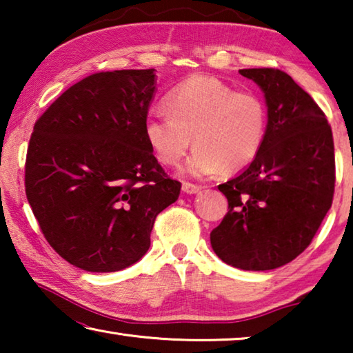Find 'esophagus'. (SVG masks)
Wrapping results in <instances>:
<instances>
[{
  "label": "esophagus",
  "instance_id": "obj_1",
  "mask_svg": "<svg viewBox=\"0 0 353 353\" xmlns=\"http://www.w3.org/2000/svg\"><path fill=\"white\" fill-rule=\"evenodd\" d=\"M182 191H183V193H187V194H196V193H199V191H201V187H199V185H194V183H190V182H183L182 183Z\"/></svg>",
  "mask_w": 353,
  "mask_h": 353
}]
</instances>
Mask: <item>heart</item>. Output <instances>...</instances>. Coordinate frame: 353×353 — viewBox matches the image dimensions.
Segmentation results:
<instances>
[{
	"label": "heart",
	"instance_id": "heart-1",
	"mask_svg": "<svg viewBox=\"0 0 353 353\" xmlns=\"http://www.w3.org/2000/svg\"><path fill=\"white\" fill-rule=\"evenodd\" d=\"M165 109L168 117L145 121V140L159 163L176 166L193 139L196 149L183 166L191 177L246 168L265 141L268 112L261 98L235 92L216 77H185L168 93Z\"/></svg>",
	"mask_w": 353,
	"mask_h": 353
}]
</instances>
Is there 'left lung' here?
Here are the masks:
<instances>
[{
	"label": "left lung",
	"mask_w": 353,
	"mask_h": 353,
	"mask_svg": "<svg viewBox=\"0 0 353 353\" xmlns=\"http://www.w3.org/2000/svg\"><path fill=\"white\" fill-rule=\"evenodd\" d=\"M240 74L265 94L268 129L254 162L218 187L229 212L210 243L227 265L268 271L302 254L330 210L333 135L324 112L291 76L276 68Z\"/></svg>",
	"instance_id": "obj_1"
}]
</instances>
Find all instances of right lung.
<instances>
[{"mask_svg": "<svg viewBox=\"0 0 353 353\" xmlns=\"http://www.w3.org/2000/svg\"><path fill=\"white\" fill-rule=\"evenodd\" d=\"M155 70L103 71L63 92L34 126L26 196L51 248L76 268L113 272L151 246L181 182L145 140Z\"/></svg>", "mask_w": 353, "mask_h": 353, "instance_id": "1", "label": "right lung"}]
</instances>
